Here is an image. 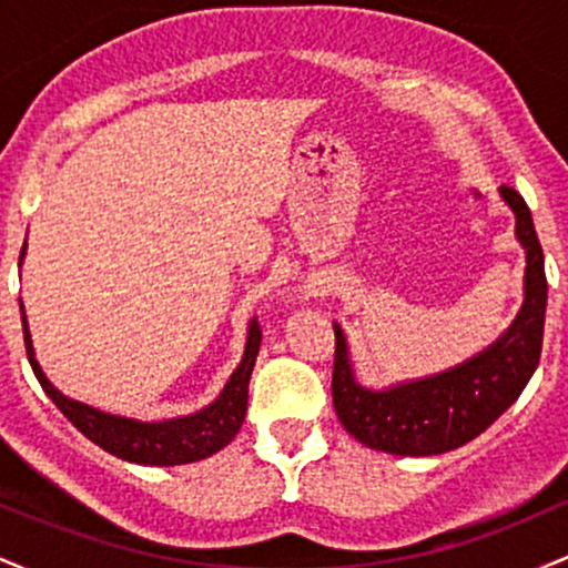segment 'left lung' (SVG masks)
<instances>
[{
	"mask_svg": "<svg viewBox=\"0 0 568 568\" xmlns=\"http://www.w3.org/2000/svg\"><path fill=\"white\" fill-rule=\"evenodd\" d=\"M499 197L515 216V237L526 253L524 304L510 328L470 361L440 374L374 389L357 382L349 344L334 323V408L355 440L395 456L446 454L478 438L518 400L542 352L547 280L531 211L510 186Z\"/></svg>",
	"mask_w": 568,
	"mask_h": 568,
	"instance_id": "1",
	"label": "left lung"
}]
</instances>
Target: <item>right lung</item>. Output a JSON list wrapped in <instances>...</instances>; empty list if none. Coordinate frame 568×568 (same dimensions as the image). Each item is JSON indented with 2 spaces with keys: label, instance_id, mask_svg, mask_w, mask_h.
<instances>
[{
  "label": "right lung",
  "instance_id": "add662e5",
  "mask_svg": "<svg viewBox=\"0 0 568 568\" xmlns=\"http://www.w3.org/2000/svg\"><path fill=\"white\" fill-rule=\"evenodd\" d=\"M26 256V243L21 251V264ZM21 321H23V342L26 355H29L31 368H34L37 382L48 393L50 400L61 408V414L74 425L84 438H90L103 452L120 456V459L133 462V465L146 467H173L189 465V462L207 459L211 454L221 452L226 443H232L240 433L247 410V382H251L253 366H256L258 347H262V331L256 321L247 325L245 352L240 366L232 371L224 389L213 403L205 408L194 410L186 416H173V419H133V416L109 414L88 403L74 400L63 395L53 382L44 376L42 366L37 363L34 344H31V331L26 323V312L21 302Z\"/></svg>",
  "mask_w": 568,
  "mask_h": 568
}]
</instances>
